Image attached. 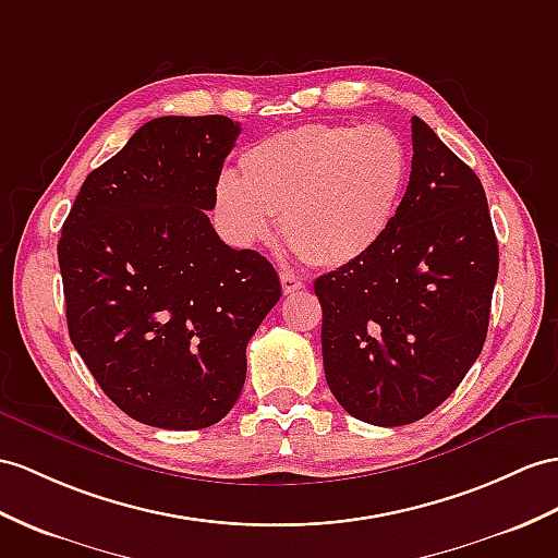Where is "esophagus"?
<instances>
[{"label": "esophagus", "instance_id": "1", "mask_svg": "<svg viewBox=\"0 0 558 558\" xmlns=\"http://www.w3.org/2000/svg\"><path fill=\"white\" fill-rule=\"evenodd\" d=\"M279 279H281V291L283 293H293V291H301V289H305V281L301 279V277H295L293 271H281L279 275Z\"/></svg>", "mask_w": 558, "mask_h": 558}]
</instances>
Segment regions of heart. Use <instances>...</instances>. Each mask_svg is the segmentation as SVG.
<instances>
[{"mask_svg": "<svg viewBox=\"0 0 558 558\" xmlns=\"http://www.w3.org/2000/svg\"><path fill=\"white\" fill-rule=\"evenodd\" d=\"M241 180L222 174L217 215L241 246L281 236L317 267H345L390 232L410 174V154L381 125L310 122L253 144Z\"/></svg>", "mask_w": 558, "mask_h": 558, "instance_id": "b5f03b06", "label": "heart"}]
</instances>
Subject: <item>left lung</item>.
<instances>
[{"label":"left lung","instance_id":"1","mask_svg":"<svg viewBox=\"0 0 558 558\" xmlns=\"http://www.w3.org/2000/svg\"><path fill=\"white\" fill-rule=\"evenodd\" d=\"M412 148L390 232L315 281L326 384L374 426L414 424L452 396L483 350L499 269L478 174L416 116Z\"/></svg>","mask_w":558,"mask_h":558}]
</instances>
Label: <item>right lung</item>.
<instances>
[{
	"label": "right lung",
	"mask_w": 558,
	"mask_h": 558,
	"mask_svg": "<svg viewBox=\"0 0 558 558\" xmlns=\"http://www.w3.org/2000/svg\"><path fill=\"white\" fill-rule=\"evenodd\" d=\"M227 116L148 120L92 170L59 239L68 333L101 390L146 426L198 430L232 410L246 345L281 298L208 213L239 137Z\"/></svg>",
	"instance_id": "right-lung-1"
}]
</instances>
